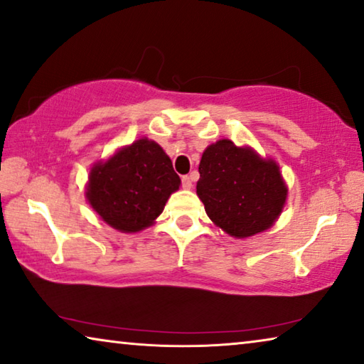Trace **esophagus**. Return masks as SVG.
I'll list each match as a JSON object with an SVG mask.
<instances>
[{
    "label": "esophagus",
    "instance_id": "1",
    "mask_svg": "<svg viewBox=\"0 0 364 364\" xmlns=\"http://www.w3.org/2000/svg\"><path fill=\"white\" fill-rule=\"evenodd\" d=\"M181 186H183L184 189H191V188H193V178H191L189 175L183 176V178H181Z\"/></svg>",
    "mask_w": 364,
    "mask_h": 364
}]
</instances>
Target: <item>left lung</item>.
<instances>
[{"label":"left lung","mask_w":364,"mask_h":364,"mask_svg":"<svg viewBox=\"0 0 364 364\" xmlns=\"http://www.w3.org/2000/svg\"><path fill=\"white\" fill-rule=\"evenodd\" d=\"M199 173L196 189L208 218L234 237L268 230L284 207L287 188L278 165L230 139L207 147Z\"/></svg>","instance_id":"8db88e82"}]
</instances>
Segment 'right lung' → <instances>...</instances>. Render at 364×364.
<instances>
[{"mask_svg": "<svg viewBox=\"0 0 364 364\" xmlns=\"http://www.w3.org/2000/svg\"><path fill=\"white\" fill-rule=\"evenodd\" d=\"M180 183L162 147L139 139L95 165L86 197L107 225L136 232L154 223Z\"/></svg>", "mask_w": 364, "mask_h": 364, "instance_id": "add662e5", "label": "right lung"}]
</instances>
